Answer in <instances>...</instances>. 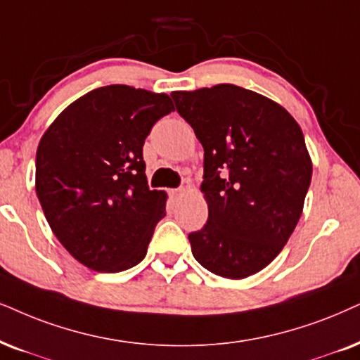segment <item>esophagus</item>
Instances as JSON below:
<instances>
[{
  "instance_id": "1",
  "label": "esophagus",
  "mask_w": 360,
  "mask_h": 360,
  "mask_svg": "<svg viewBox=\"0 0 360 360\" xmlns=\"http://www.w3.org/2000/svg\"><path fill=\"white\" fill-rule=\"evenodd\" d=\"M171 198L172 199H181L184 195V188H179V189H171L169 191Z\"/></svg>"
}]
</instances>
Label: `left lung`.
Wrapping results in <instances>:
<instances>
[{"mask_svg": "<svg viewBox=\"0 0 360 360\" xmlns=\"http://www.w3.org/2000/svg\"><path fill=\"white\" fill-rule=\"evenodd\" d=\"M204 148L209 216L189 234L195 261L244 279L277 257L302 214L312 161L301 126L281 104L236 84L174 91Z\"/></svg>", "mask_w": 360, "mask_h": 360, "instance_id": "1", "label": "left lung"}]
</instances>
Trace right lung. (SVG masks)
I'll list each match as a JSON object with an SVG mask.
<instances>
[{"mask_svg":"<svg viewBox=\"0 0 360 360\" xmlns=\"http://www.w3.org/2000/svg\"><path fill=\"white\" fill-rule=\"evenodd\" d=\"M171 111L165 93L103 86L71 103L41 138V207L59 243L89 269L121 272L146 256L167 194L149 189L143 146Z\"/></svg>","mask_w":360,"mask_h":360,"instance_id":"right-lung-1","label":"right lung"}]
</instances>
